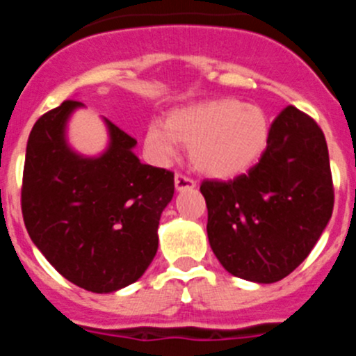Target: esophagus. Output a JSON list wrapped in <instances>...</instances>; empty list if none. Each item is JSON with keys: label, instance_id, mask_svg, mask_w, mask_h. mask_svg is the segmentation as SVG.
I'll return each instance as SVG.
<instances>
[{"label": "esophagus", "instance_id": "1", "mask_svg": "<svg viewBox=\"0 0 356 356\" xmlns=\"http://www.w3.org/2000/svg\"><path fill=\"white\" fill-rule=\"evenodd\" d=\"M175 187L176 191H188V188H194L196 187V181L193 178H188V176L184 175H176L175 176Z\"/></svg>", "mask_w": 356, "mask_h": 356}]
</instances>
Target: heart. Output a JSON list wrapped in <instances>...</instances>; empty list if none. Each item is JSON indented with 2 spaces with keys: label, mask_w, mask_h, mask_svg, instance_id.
<instances>
[{
  "label": "heart",
  "mask_w": 356,
  "mask_h": 356,
  "mask_svg": "<svg viewBox=\"0 0 356 356\" xmlns=\"http://www.w3.org/2000/svg\"><path fill=\"white\" fill-rule=\"evenodd\" d=\"M269 137V122L257 105L221 97L172 110L163 124H151L146 147L155 159L175 155L178 143L191 146L194 168L210 178H232L248 171Z\"/></svg>",
  "instance_id": "1"
}]
</instances>
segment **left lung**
Wrapping results in <instances>:
<instances>
[{"label":"left lung","instance_id":"obj_1","mask_svg":"<svg viewBox=\"0 0 356 356\" xmlns=\"http://www.w3.org/2000/svg\"><path fill=\"white\" fill-rule=\"evenodd\" d=\"M200 191L210 248L226 271L257 284L280 282L307 259L332 217L325 134L310 115L287 106L248 175L205 180Z\"/></svg>","mask_w":356,"mask_h":356}]
</instances>
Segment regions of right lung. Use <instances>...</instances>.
<instances>
[{
  "label": "right lung",
  "instance_id": "obj_1",
  "mask_svg": "<svg viewBox=\"0 0 356 356\" xmlns=\"http://www.w3.org/2000/svg\"><path fill=\"white\" fill-rule=\"evenodd\" d=\"M81 106L67 99L31 128L21 209L28 235L56 271L85 291L106 294L137 282L155 259L175 175L140 162L137 140L108 119L102 155L76 153L65 128Z\"/></svg>",
  "mask_w": 356,
  "mask_h": 356
}]
</instances>
